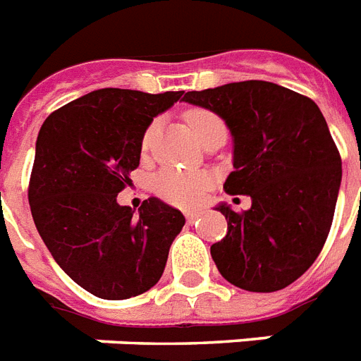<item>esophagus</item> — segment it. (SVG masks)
<instances>
[{
	"label": "esophagus",
	"mask_w": 361,
	"mask_h": 361,
	"mask_svg": "<svg viewBox=\"0 0 361 361\" xmlns=\"http://www.w3.org/2000/svg\"><path fill=\"white\" fill-rule=\"evenodd\" d=\"M184 216H186V220L192 224V221H195L201 216V212H195V210H188V212H184Z\"/></svg>",
	"instance_id": "esophagus-1"
}]
</instances>
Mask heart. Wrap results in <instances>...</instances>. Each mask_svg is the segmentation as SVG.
I'll return each instance as SVG.
<instances>
[{
  "instance_id": "b5f03b06",
  "label": "heart",
  "mask_w": 361,
  "mask_h": 361,
  "mask_svg": "<svg viewBox=\"0 0 361 361\" xmlns=\"http://www.w3.org/2000/svg\"><path fill=\"white\" fill-rule=\"evenodd\" d=\"M184 119L188 123L190 130L194 132L195 137H201L204 132L212 128L216 125H224L221 119L214 111L204 108H194L188 109L184 114ZM157 130V125H151L147 128L145 135H143V141H141V147L147 149L149 143H151L152 135ZM212 178H210L209 173L204 171H183V169H167L162 171L154 180V190L160 197H164L166 201H169L171 204H177V207H184V209H190V207H195V204L204 197L207 190H209Z\"/></svg>"
}]
</instances>
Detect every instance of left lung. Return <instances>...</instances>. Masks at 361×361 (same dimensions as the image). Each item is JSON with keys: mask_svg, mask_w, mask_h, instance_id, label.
<instances>
[{"mask_svg": "<svg viewBox=\"0 0 361 361\" xmlns=\"http://www.w3.org/2000/svg\"><path fill=\"white\" fill-rule=\"evenodd\" d=\"M183 100L226 121L235 171L224 190L252 197L244 212L216 207L227 220V235L210 246L216 267L244 290L285 289L319 257L341 186L324 115L304 94L261 80L188 91Z\"/></svg>", "mask_w": 361, "mask_h": 361, "instance_id": "1", "label": "left lung"}]
</instances>
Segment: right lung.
Listing matches in <instances>:
<instances>
[{
  "mask_svg": "<svg viewBox=\"0 0 361 361\" xmlns=\"http://www.w3.org/2000/svg\"><path fill=\"white\" fill-rule=\"evenodd\" d=\"M183 93L99 89L40 126L27 190L35 226L66 276L99 298L125 300L154 287L183 229L180 210L157 197L137 214L117 203L140 166L145 130Z\"/></svg>",
  "mask_w": 361,
  "mask_h": 361,
  "instance_id": "right-lung-1",
  "label": "right lung"
}]
</instances>
